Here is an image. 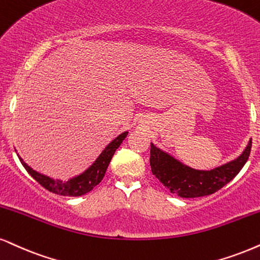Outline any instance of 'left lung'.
<instances>
[{
    "label": "left lung",
    "mask_w": 260,
    "mask_h": 260,
    "mask_svg": "<svg viewBox=\"0 0 260 260\" xmlns=\"http://www.w3.org/2000/svg\"><path fill=\"white\" fill-rule=\"evenodd\" d=\"M252 141L238 159L210 171H201L183 165L174 156L150 143V168L153 175L181 198H199L216 193L239 174L248 160Z\"/></svg>",
    "instance_id": "left-lung-1"
}]
</instances>
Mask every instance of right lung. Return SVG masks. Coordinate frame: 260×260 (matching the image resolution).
<instances>
[{
	"mask_svg": "<svg viewBox=\"0 0 260 260\" xmlns=\"http://www.w3.org/2000/svg\"><path fill=\"white\" fill-rule=\"evenodd\" d=\"M126 136L127 131H125V133L120 134L118 137H115L110 145L106 147L104 152L95 160V162L90 168L85 170L83 174L76 176L73 178H70L69 181L65 182L59 181V179H53L48 177V176L42 175L40 172L32 170L20 156H19V159H20L25 170L31 175V177L36 179L38 183L42 187L46 188L47 190L52 191L54 194L63 195V197H81V195L89 193L95 185H98L102 181V178H104L106 174V170H107L108 165L111 162L112 156H113L114 152L121 145V142H123Z\"/></svg>",
	"mask_w": 260,
	"mask_h": 260,
	"instance_id": "add662e5",
	"label": "right lung"
}]
</instances>
